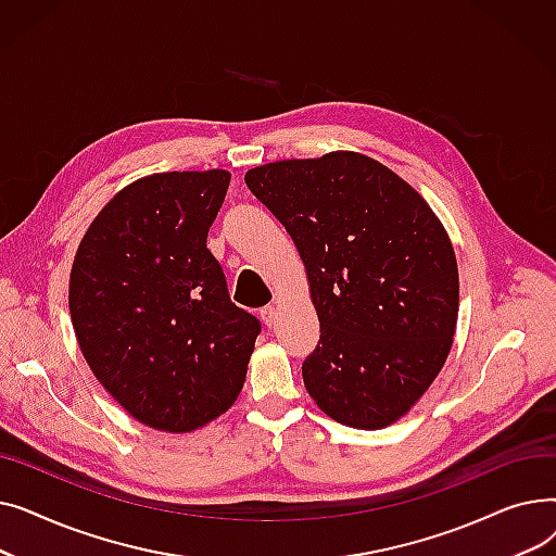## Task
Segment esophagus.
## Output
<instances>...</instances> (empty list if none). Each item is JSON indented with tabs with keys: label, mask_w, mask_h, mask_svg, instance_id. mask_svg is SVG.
Returning <instances> with one entry per match:
<instances>
[{
	"label": "esophagus",
	"mask_w": 556,
	"mask_h": 556,
	"mask_svg": "<svg viewBox=\"0 0 556 556\" xmlns=\"http://www.w3.org/2000/svg\"><path fill=\"white\" fill-rule=\"evenodd\" d=\"M261 319H263V325H266L268 329L277 323V308L275 306H266V308H261Z\"/></svg>",
	"instance_id": "obj_1"
}]
</instances>
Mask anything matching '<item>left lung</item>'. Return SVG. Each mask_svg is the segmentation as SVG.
<instances>
[{
  "mask_svg": "<svg viewBox=\"0 0 556 556\" xmlns=\"http://www.w3.org/2000/svg\"><path fill=\"white\" fill-rule=\"evenodd\" d=\"M245 185L306 266L319 319L308 394L344 426L394 424L453 344L459 279L444 225L396 173L352 151L263 164Z\"/></svg>",
  "mask_w": 556,
  "mask_h": 556,
  "instance_id": "8db88e82",
  "label": "left lung"
}]
</instances>
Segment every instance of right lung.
Returning a JSON list of instances; mask_svg holds the SVG:
<instances>
[{
    "label": "right lung",
    "instance_id": "1",
    "mask_svg": "<svg viewBox=\"0 0 556 556\" xmlns=\"http://www.w3.org/2000/svg\"><path fill=\"white\" fill-rule=\"evenodd\" d=\"M227 170H170L116 193L78 245L70 313L80 352L137 421L189 432L237 401L258 319L231 304L207 231Z\"/></svg>",
    "mask_w": 556,
    "mask_h": 556
}]
</instances>
